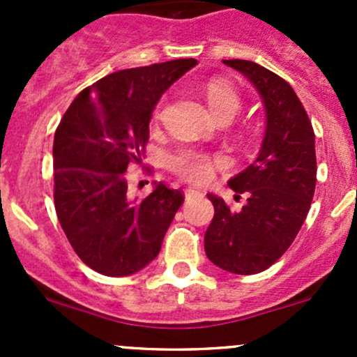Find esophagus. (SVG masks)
I'll list each match as a JSON object with an SVG mask.
<instances>
[{
	"label": "esophagus",
	"mask_w": 357,
	"mask_h": 357,
	"mask_svg": "<svg viewBox=\"0 0 357 357\" xmlns=\"http://www.w3.org/2000/svg\"><path fill=\"white\" fill-rule=\"evenodd\" d=\"M200 195H202V192H199V190H193V188H186V190H185V197H186V200L199 199Z\"/></svg>",
	"instance_id": "esophagus-1"
}]
</instances>
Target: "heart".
<instances>
[{
  "mask_svg": "<svg viewBox=\"0 0 357 357\" xmlns=\"http://www.w3.org/2000/svg\"><path fill=\"white\" fill-rule=\"evenodd\" d=\"M205 100L215 119L233 117L242 107V96L235 86L225 79H211L205 84ZM158 114V110H157ZM167 165L172 172L193 183H204L212 176V157L195 149H179L167 157Z\"/></svg>",
  "mask_w": 357,
  "mask_h": 357,
  "instance_id": "heart-1",
  "label": "heart"
}]
</instances>
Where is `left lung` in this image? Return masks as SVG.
Segmentation results:
<instances>
[{
  "label": "left lung",
  "instance_id": "left-lung-1",
  "mask_svg": "<svg viewBox=\"0 0 357 357\" xmlns=\"http://www.w3.org/2000/svg\"><path fill=\"white\" fill-rule=\"evenodd\" d=\"M257 88L266 109V135L252 165L228 183L247 202L238 212L211 195L214 218L205 254L221 269L255 275L275 264L307 218L316 188L314 129L291 86L250 60H222Z\"/></svg>",
  "mask_w": 357,
  "mask_h": 357
}]
</instances>
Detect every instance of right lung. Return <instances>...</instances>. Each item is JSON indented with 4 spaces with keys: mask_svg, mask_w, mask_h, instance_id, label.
Listing matches in <instances>:
<instances>
[{
    "mask_svg": "<svg viewBox=\"0 0 357 357\" xmlns=\"http://www.w3.org/2000/svg\"><path fill=\"white\" fill-rule=\"evenodd\" d=\"M195 66L179 59L105 75L75 96L56 128V215L75 254L102 275L128 276L153 261L185 202L164 183L131 200L126 169L142 164L162 93Z\"/></svg>",
    "mask_w": 357,
    "mask_h": 357,
    "instance_id": "obj_1",
    "label": "right lung"
}]
</instances>
